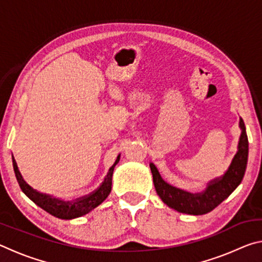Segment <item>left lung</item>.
I'll list each match as a JSON object with an SVG mask.
<instances>
[{"label":"left lung","mask_w":262,"mask_h":262,"mask_svg":"<svg viewBox=\"0 0 262 262\" xmlns=\"http://www.w3.org/2000/svg\"><path fill=\"white\" fill-rule=\"evenodd\" d=\"M239 127L242 134L238 142V151L234 155L228 171L221 178L212 180L201 193L193 194L166 184L162 179L156 166L150 164L155 188L158 196L166 206L184 214L203 215L215 209L238 187L245 174L248 156V140L245 123L242 118L239 120Z\"/></svg>","instance_id":"1"}]
</instances>
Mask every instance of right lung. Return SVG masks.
<instances>
[{
	"label": "right lung",
	"instance_id": "1",
	"mask_svg": "<svg viewBox=\"0 0 262 262\" xmlns=\"http://www.w3.org/2000/svg\"><path fill=\"white\" fill-rule=\"evenodd\" d=\"M114 166L115 164L113 166L110 167L104 181L101 183L98 188L94 190V192L88 195H84L82 198L75 199V200L64 201L60 200V199L53 198L48 194L39 193L38 190L31 187V186L23 179V177H21L18 170V166H17V163L14 159V167L17 181H18L20 188L25 193L26 196L30 198L35 205L42 208V209L47 211L48 214H51L61 220H73L76 219V217H81L88 214V212L91 211L92 209H95L96 207H98L111 193Z\"/></svg>",
	"mask_w": 262,
	"mask_h": 262
}]
</instances>
